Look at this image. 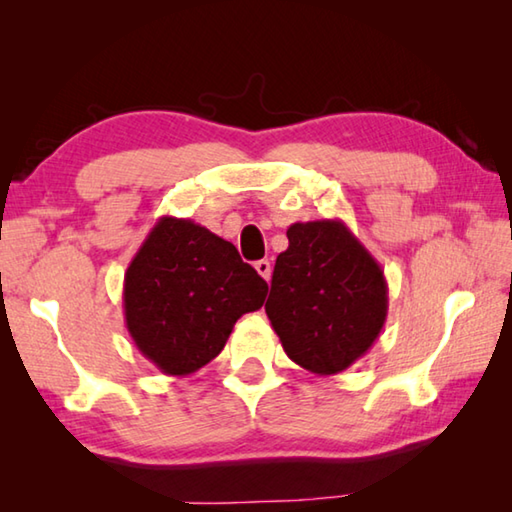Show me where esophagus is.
Here are the masks:
<instances>
[{"label":"esophagus","instance_id":"esophagus-1","mask_svg":"<svg viewBox=\"0 0 512 512\" xmlns=\"http://www.w3.org/2000/svg\"><path fill=\"white\" fill-rule=\"evenodd\" d=\"M255 271H257L259 275H262L266 282L271 280V271H273V268H271V262H268V259H259V262H255Z\"/></svg>","mask_w":512,"mask_h":512}]
</instances>
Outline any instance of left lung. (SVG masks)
<instances>
[{
    "label": "left lung",
    "instance_id": "8db88e82",
    "mask_svg": "<svg viewBox=\"0 0 512 512\" xmlns=\"http://www.w3.org/2000/svg\"><path fill=\"white\" fill-rule=\"evenodd\" d=\"M287 237L266 316L291 361L336 375L372 348L386 323L384 271L339 219L293 223Z\"/></svg>",
    "mask_w": 512,
    "mask_h": 512
}]
</instances>
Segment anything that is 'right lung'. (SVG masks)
<instances>
[{
    "label": "right lung",
    "instance_id": "obj_1",
    "mask_svg": "<svg viewBox=\"0 0 512 512\" xmlns=\"http://www.w3.org/2000/svg\"><path fill=\"white\" fill-rule=\"evenodd\" d=\"M268 284L237 248L192 219L162 216L124 275L131 339L164 375H192L223 350Z\"/></svg>",
    "mask_w": 512,
    "mask_h": 512
}]
</instances>
